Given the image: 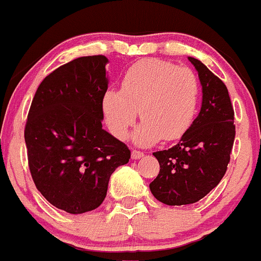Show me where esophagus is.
Instances as JSON below:
<instances>
[{"label": "esophagus", "instance_id": "1", "mask_svg": "<svg viewBox=\"0 0 261 261\" xmlns=\"http://www.w3.org/2000/svg\"><path fill=\"white\" fill-rule=\"evenodd\" d=\"M144 155L143 152H141V150H132V160H139V158H142Z\"/></svg>", "mask_w": 261, "mask_h": 261}]
</instances>
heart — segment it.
Instances as JSON below:
<instances>
[{"instance_id":"1","label":"heart","mask_w":261,"mask_h":261,"mask_svg":"<svg viewBox=\"0 0 261 261\" xmlns=\"http://www.w3.org/2000/svg\"><path fill=\"white\" fill-rule=\"evenodd\" d=\"M200 100V84L191 69L168 61L146 59L134 64L122 80V91L109 89L101 100L108 129L124 141L138 115L143 122L134 132L138 146L161 139L174 141L190 129Z\"/></svg>"}]
</instances>
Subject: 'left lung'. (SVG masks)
<instances>
[{
    "instance_id": "1",
    "label": "left lung",
    "mask_w": 261,
    "mask_h": 261,
    "mask_svg": "<svg viewBox=\"0 0 261 261\" xmlns=\"http://www.w3.org/2000/svg\"><path fill=\"white\" fill-rule=\"evenodd\" d=\"M189 60L202 87L201 111L176 146L153 153L160 173L149 190L170 206L197 202L220 184L235 139L233 108L226 85L200 60L191 56Z\"/></svg>"
}]
</instances>
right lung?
I'll return each instance as SVG.
<instances>
[{
    "mask_svg": "<svg viewBox=\"0 0 261 261\" xmlns=\"http://www.w3.org/2000/svg\"><path fill=\"white\" fill-rule=\"evenodd\" d=\"M103 55L83 56L47 75L32 99L25 128L36 189L55 207L84 214L101 205L109 178L130 150L103 129L109 77Z\"/></svg>",
    "mask_w": 261,
    "mask_h": 261,
    "instance_id": "right-lung-1",
    "label": "right lung"
}]
</instances>
